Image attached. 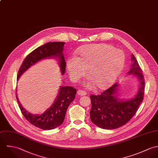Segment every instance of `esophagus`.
I'll return each instance as SVG.
<instances>
[{
	"mask_svg": "<svg viewBox=\"0 0 158 158\" xmlns=\"http://www.w3.org/2000/svg\"><path fill=\"white\" fill-rule=\"evenodd\" d=\"M77 94L80 96H85V95H87V93L84 91V90H78L77 91Z\"/></svg>",
	"mask_w": 158,
	"mask_h": 158,
	"instance_id": "34e87169",
	"label": "esophagus"
}]
</instances>
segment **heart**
I'll return each instance as SVG.
<instances>
[{
    "label": "heart",
    "instance_id": "heart-1",
    "mask_svg": "<svg viewBox=\"0 0 158 158\" xmlns=\"http://www.w3.org/2000/svg\"><path fill=\"white\" fill-rule=\"evenodd\" d=\"M125 63L124 52L109 44H93L82 47L77 56L67 60L66 67L71 79L76 82L88 75L96 88L110 87L122 73Z\"/></svg>",
    "mask_w": 158,
    "mask_h": 158
}]
</instances>
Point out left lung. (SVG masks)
Returning <instances> with one entry per match:
<instances>
[{
    "mask_svg": "<svg viewBox=\"0 0 158 158\" xmlns=\"http://www.w3.org/2000/svg\"><path fill=\"white\" fill-rule=\"evenodd\" d=\"M131 60L132 64L127 74L135 75L140 84L139 91L134 98L125 100L118 97V83L100 95L90 96L92 101L91 120L102 129H114L125 125L135 115L143 99L145 80L142 71L133 54Z\"/></svg>",
    "mask_w": 158,
    "mask_h": 158,
    "instance_id": "8db88e82",
    "label": "left lung"
}]
</instances>
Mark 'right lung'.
Segmentation results:
<instances>
[{
  "instance_id": "right-lung-1",
  "label": "right lung",
  "mask_w": 158,
  "mask_h": 158,
  "mask_svg": "<svg viewBox=\"0 0 158 158\" xmlns=\"http://www.w3.org/2000/svg\"><path fill=\"white\" fill-rule=\"evenodd\" d=\"M64 42H49L38 47L30 53L24 59L18 74V80L20 76L31 66L44 59L57 57L60 71L62 75L65 73L66 62L63 54ZM76 90L69 86H60L59 94L52 105L41 115H33L28 112L21 104L17 94L16 99L21 111L33 126L44 130H51L56 128L63 123L66 110L74 100Z\"/></svg>"
}]
</instances>
